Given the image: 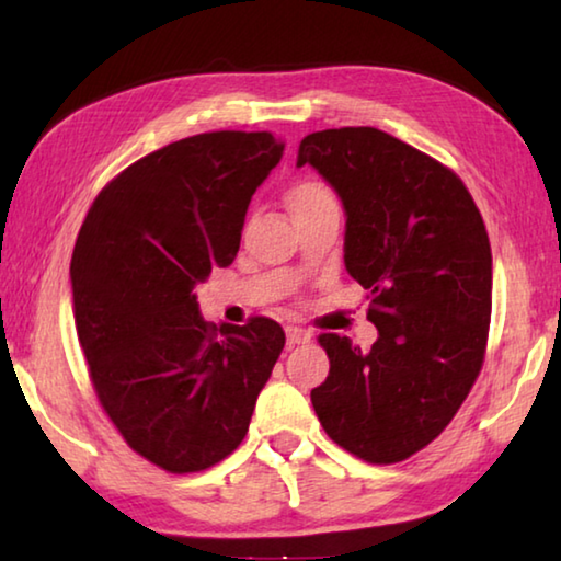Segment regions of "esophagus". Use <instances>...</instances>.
<instances>
[{
	"label": "esophagus",
	"instance_id": "34e87169",
	"mask_svg": "<svg viewBox=\"0 0 561 561\" xmlns=\"http://www.w3.org/2000/svg\"><path fill=\"white\" fill-rule=\"evenodd\" d=\"M311 339V334L307 329H299V327H287V344L289 346H299V344H307Z\"/></svg>",
	"mask_w": 561,
	"mask_h": 561
}]
</instances>
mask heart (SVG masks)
Segmentation results:
<instances>
[{
  "instance_id": "obj_1",
  "label": "heart",
  "mask_w": 561,
  "mask_h": 561,
  "mask_svg": "<svg viewBox=\"0 0 561 561\" xmlns=\"http://www.w3.org/2000/svg\"><path fill=\"white\" fill-rule=\"evenodd\" d=\"M289 201H291L294 215H307V213L321 210V207L339 205L334 190L321 183V180H311V178L294 185Z\"/></svg>"
}]
</instances>
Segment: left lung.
<instances>
[{"instance_id": "8db88e82", "label": "left lung", "mask_w": 561, "mask_h": 561, "mask_svg": "<svg viewBox=\"0 0 561 561\" xmlns=\"http://www.w3.org/2000/svg\"><path fill=\"white\" fill-rule=\"evenodd\" d=\"M346 210L344 262L378 329L364 351L321 334L327 381L311 391L319 423L356 458L391 465L445 431L485 360L492 252L462 180L438 160L368 126L301 140Z\"/></svg>"}]
</instances>
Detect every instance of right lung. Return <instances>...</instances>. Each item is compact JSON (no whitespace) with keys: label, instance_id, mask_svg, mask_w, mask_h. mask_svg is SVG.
Returning <instances> with one entry per match:
<instances>
[{"label":"right lung","instance_id":"obj_1","mask_svg":"<svg viewBox=\"0 0 561 561\" xmlns=\"http://www.w3.org/2000/svg\"><path fill=\"white\" fill-rule=\"evenodd\" d=\"M282 150L270 130L175 140L113 178L76 237L73 319L93 391L130 450L168 472L237 450L284 348L277 321L215 327L195 297L232 264Z\"/></svg>","mask_w":561,"mask_h":561}]
</instances>
